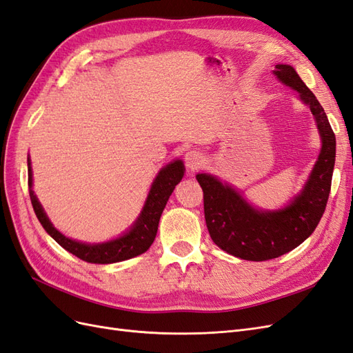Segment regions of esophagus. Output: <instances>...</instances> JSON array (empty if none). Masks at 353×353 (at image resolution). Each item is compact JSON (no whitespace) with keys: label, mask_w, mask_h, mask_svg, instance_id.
<instances>
[{"label":"esophagus","mask_w":353,"mask_h":353,"mask_svg":"<svg viewBox=\"0 0 353 353\" xmlns=\"http://www.w3.org/2000/svg\"><path fill=\"white\" fill-rule=\"evenodd\" d=\"M204 155L199 152V150H189L185 155V164L190 171H195L198 170L201 165L204 164Z\"/></svg>","instance_id":"esophagus-1"}]
</instances>
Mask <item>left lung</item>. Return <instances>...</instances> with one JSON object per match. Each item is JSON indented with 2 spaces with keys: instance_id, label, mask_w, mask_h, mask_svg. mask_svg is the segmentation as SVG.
<instances>
[{
  "instance_id": "1",
  "label": "left lung",
  "mask_w": 353,
  "mask_h": 353,
  "mask_svg": "<svg viewBox=\"0 0 353 353\" xmlns=\"http://www.w3.org/2000/svg\"><path fill=\"white\" fill-rule=\"evenodd\" d=\"M281 83L299 93L316 121L322 148L312 173L299 195L283 210L261 211L239 192L211 174H196L204 192V214L214 244L235 257L263 261L283 256L309 238L324 214L336 161V136L315 94L293 66L276 65Z\"/></svg>"
}]
</instances>
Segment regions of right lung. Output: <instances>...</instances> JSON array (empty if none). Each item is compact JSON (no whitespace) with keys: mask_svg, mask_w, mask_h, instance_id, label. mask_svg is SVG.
Listing matches in <instances>:
<instances>
[{"mask_svg":"<svg viewBox=\"0 0 353 353\" xmlns=\"http://www.w3.org/2000/svg\"><path fill=\"white\" fill-rule=\"evenodd\" d=\"M183 174L185 165L180 159L173 161V163L167 164L164 168H161L152 186H150L142 213H140V216L134 221V225L130 228V230H127L123 236L108 241V243L85 244L75 239L66 238L63 234H60L52 225V221L48 220L41 204H39V201L32 190L31 159H28L29 196H31V203L39 223L43 225L46 232L52 236L60 247H63L66 251L72 253L78 259L88 261V263L99 265L117 263V261L136 257L145 253V251L152 245L157 236L161 214H163L170 195L173 194L176 185L182 180Z\"/></svg>","mask_w":353,"mask_h":353,"instance_id":"obj_1","label":"right lung"}]
</instances>
